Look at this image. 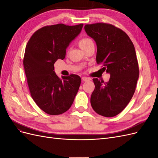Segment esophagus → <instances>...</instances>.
<instances>
[{"label": "esophagus", "mask_w": 158, "mask_h": 158, "mask_svg": "<svg viewBox=\"0 0 158 158\" xmlns=\"http://www.w3.org/2000/svg\"><path fill=\"white\" fill-rule=\"evenodd\" d=\"M82 79V80L84 81V82H87V81L90 80V78H88V77H86V76H83Z\"/></svg>", "instance_id": "1"}]
</instances>
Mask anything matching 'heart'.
<instances>
[{
	"instance_id": "b5f03b06",
	"label": "heart",
	"mask_w": 158,
	"mask_h": 158,
	"mask_svg": "<svg viewBox=\"0 0 158 158\" xmlns=\"http://www.w3.org/2000/svg\"><path fill=\"white\" fill-rule=\"evenodd\" d=\"M93 43V41L89 39L88 37H84L82 39H81L80 41H79V45L80 47V48L82 49H84L88 45H89L90 44Z\"/></svg>"
}]
</instances>
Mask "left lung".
Wrapping results in <instances>:
<instances>
[{"mask_svg": "<svg viewBox=\"0 0 158 158\" xmlns=\"http://www.w3.org/2000/svg\"><path fill=\"white\" fill-rule=\"evenodd\" d=\"M84 30L96 43V62L110 74L108 82L93 79L90 102L98 114L116 116L130 102L135 92L139 69L135 47L125 32L111 24H87Z\"/></svg>", "mask_w": 158, "mask_h": 158, "instance_id": "1", "label": "left lung"}]
</instances>
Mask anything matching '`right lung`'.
<instances>
[{
    "mask_svg": "<svg viewBox=\"0 0 158 158\" xmlns=\"http://www.w3.org/2000/svg\"><path fill=\"white\" fill-rule=\"evenodd\" d=\"M82 27V23L45 26L33 33L27 44L23 63L31 98L41 110L51 115L68 111L80 85L78 75L59 78L54 64L57 59L65 58L66 49Z\"/></svg>",
    "mask_w": 158,
    "mask_h": 158,
    "instance_id": "right-lung-1",
    "label": "right lung"
}]
</instances>
